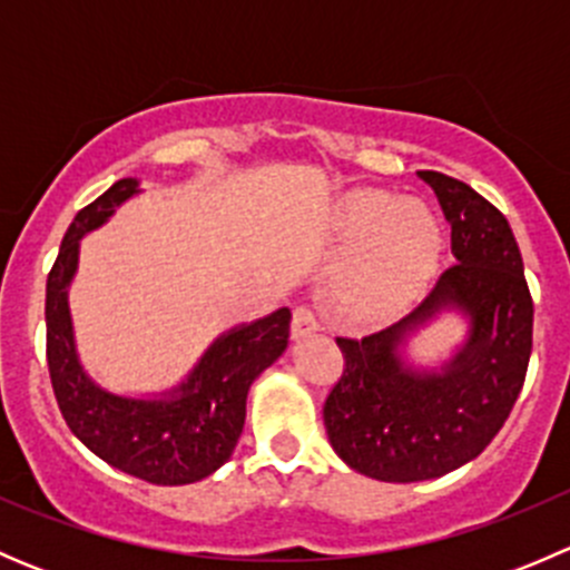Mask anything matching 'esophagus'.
<instances>
[{
  "mask_svg": "<svg viewBox=\"0 0 570 570\" xmlns=\"http://www.w3.org/2000/svg\"><path fill=\"white\" fill-rule=\"evenodd\" d=\"M314 331H320L317 314H314L308 306H297L295 314H292V336L303 338Z\"/></svg>",
  "mask_w": 570,
  "mask_h": 570,
  "instance_id": "34e87169",
  "label": "esophagus"
}]
</instances>
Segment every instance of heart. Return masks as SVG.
Returning <instances> with one entry per match:
<instances>
[{
    "label": "heart",
    "mask_w": 570,
    "mask_h": 570,
    "mask_svg": "<svg viewBox=\"0 0 570 570\" xmlns=\"http://www.w3.org/2000/svg\"><path fill=\"white\" fill-rule=\"evenodd\" d=\"M336 232L358 245L353 292L372 308L411 297L433 273L441 228L433 212L383 189H358L336 209Z\"/></svg>",
    "instance_id": "obj_1"
}]
</instances>
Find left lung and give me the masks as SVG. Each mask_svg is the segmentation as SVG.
<instances>
[{"label":"left lung","mask_w":570,"mask_h":570,"mask_svg":"<svg viewBox=\"0 0 570 570\" xmlns=\"http://www.w3.org/2000/svg\"><path fill=\"white\" fill-rule=\"evenodd\" d=\"M419 176L450 220L458 264L407 317L336 338L344 370L322 407L336 455L383 482L433 480L480 455L513 411L532 353V295L508 217L458 178ZM446 307L470 317V338L441 373L411 371L399 344Z\"/></svg>","instance_id":"8db88e82"}]
</instances>
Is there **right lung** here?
I'll list each match as a JSON object with an SVG mask.
<instances>
[{
    "label": "right lung",
    "mask_w": 570,
    "mask_h": 570,
    "mask_svg": "<svg viewBox=\"0 0 570 570\" xmlns=\"http://www.w3.org/2000/svg\"><path fill=\"white\" fill-rule=\"evenodd\" d=\"M137 193V178H120L77 212L46 278V361L51 389L71 433L94 455L154 485H187L232 458L245 424L250 383L289 344V308L223 333L187 381L159 400L118 396L85 375L73 347L68 284L77 273L79 239Z\"/></svg>",
    "instance_id": "add662e5"
}]
</instances>
